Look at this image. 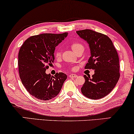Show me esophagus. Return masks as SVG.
Instances as JSON below:
<instances>
[{
    "instance_id": "obj_1",
    "label": "esophagus",
    "mask_w": 134,
    "mask_h": 134,
    "mask_svg": "<svg viewBox=\"0 0 134 134\" xmlns=\"http://www.w3.org/2000/svg\"><path fill=\"white\" fill-rule=\"evenodd\" d=\"M78 76V75H76V74H70L69 75V77L70 78H76V77Z\"/></svg>"
}]
</instances>
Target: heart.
Masks as SVG:
<instances>
[{
	"mask_svg": "<svg viewBox=\"0 0 134 134\" xmlns=\"http://www.w3.org/2000/svg\"><path fill=\"white\" fill-rule=\"evenodd\" d=\"M71 47L72 48V50L74 51V52L76 53L77 51L80 50V49H84V47L79 42H73L71 45ZM54 55H55V57L57 58H59L61 55V51L60 50H57L55 52V53H54Z\"/></svg>",
	"mask_w": 134,
	"mask_h": 134,
	"instance_id": "obj_1",
	"label": "heart"
}]
</instances>
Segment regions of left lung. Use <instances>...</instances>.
Listing matches in <instances>:
<instances>
[{
    "label": "left lung",
    "instance_id": "1",
    "mask_svg": "<svg viewBox=\"0 0 134 134\" xmlns=\"http://www.w3.org/2000/svg\"><path fill=\"white\" fill-rule=\"evenodd\" d=\"M76 33L89 46L90 57L85 69L95 70L92 78L84 75L85 82L81 87V92L88 98H102L114 89L120 78L117 52L106 35L87 29Z\"/></svg>",
    "mask_w": 134,
    "mask_h": 134
}]
</instances>
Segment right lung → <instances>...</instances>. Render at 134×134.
Masks as SVG:
<instances>
[{
	"instance_id": "1",
	"label": "right lung",
	"mask_w": 134,
	"mask_h": 134,
	"mask_svg": "<svg viewBox=\"0 0 134 134\" xmlns=\"http://www.w3.org/2000/svg\"><path fill=\"white\" fill-rule=\"evenodd\" d=\"M44 33L28 38L20 48L18 66L20 80L26 89L36 98L49 100L56 97L67 78L65 73L47 74L46 69L54 61L55 48L67 36Z\"/></svg>"
}]
</instances>
